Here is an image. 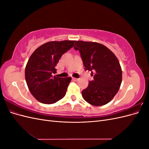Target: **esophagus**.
<instances>
[{
  "label": "esophagus",
  "mask_w": 149,
  "mask_h": 149,
  "mask_svg": "<svg viewBox=\"0 0 149 149\" xmlns=\"http://www.w3.org/2000/svg\"><path fill=\"white\" fill-rule=\"evenodd\" d=\"M72 79H73V81H77L79 79L78 78H73Z\"/></svg>",
  "instance_id": "obj_1"
}]
</instances>
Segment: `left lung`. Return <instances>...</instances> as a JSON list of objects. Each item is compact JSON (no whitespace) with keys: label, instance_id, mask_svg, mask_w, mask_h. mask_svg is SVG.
I'll return each mask as SVG.
<instances>
[{"label":"left lung","instance_id":"8db88e82","mask_svg":"<svg viewBox=\"0 0 149 149\" xmlns=\"http://www.w3.org/2000/svg\"><path fill=\"white\" fill-rule=\"evenodd\" d=\"M74 48L79 51L85 70L91 71L94 77L82 91L83 99L93 106L106 104L118 92L122 82L118 58L109 48L96 42L76 41Z\"/></svg>","mask_w":149,"mask_h":149}]
</instances>
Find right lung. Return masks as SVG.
<instances>
[{"instance_id": "right-lung-1", "label": "right lung", "mask_w": 149, "mask_h": 149, "mask_svg": "<svg viewBox=\"0 0 149 149\" xmlns=\"http://www.w3.org/2000/svg\"><path fill=\"white\" fill-rule=\"evenodd\" d=\"M75 41H53L39 47L31 54L25 67V80L30 93L39 102L55 103L63 97L71 78H58L55 66Z\"/></svg>"}]
</instances>
